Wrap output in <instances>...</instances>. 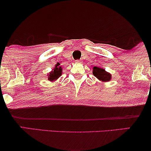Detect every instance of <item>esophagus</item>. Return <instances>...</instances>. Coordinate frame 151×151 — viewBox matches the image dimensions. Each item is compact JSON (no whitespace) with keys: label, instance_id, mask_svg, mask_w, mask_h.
<instances>
[{"label":"esophagus","instance_id":"34e87169","mask_svg":"<svg viewBox=\"0 0 151 151\" xmlns=\"http://www.w3.org/2000/svg\"><path fill=\"white\" fill-rule=\"evenodd\" d=\"M76 63H78V64H80L82 63L81 60H76Z\"/></svg>","mask_w":151,"mask_h":151}]
</instances>
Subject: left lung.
I'll use <instances>...</instances> for the list:
<instances>
[{
	"label": "left lung",
	"instance_id": "8db88e82",
	"mask_svg": "<svg viewBox=\"0 0 151 151\" xmlns=\"http://www.w3.org/2000/svg\"><path fill=\"white\" fill-rule=\"evenodd\" d=\"M93 70V74L94 76H96L97 78H98L99 80H102L103 82H107L111 80V74L105 71V70L104 69H102V68L94 67Z\"/></svg>",
	"mask_w": 151,
	"mask_h": 151
}]
</instances>
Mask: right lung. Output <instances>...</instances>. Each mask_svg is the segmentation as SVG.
I'll return each mask as SVG.
<instances>
[{
  "mask_svg": "<svg viewBox=\"0 0 151 151\" xmlns=\"http://www.w3.org/2000/svg\"><path fill=\"white\" fill-rule=\"evenodd\" d=\"M60 64L58 63L55 65V67L53 69V71L50 72L48 74V80L50 81H53V80H56L62 74V67H59Z\"/></svg>",
  "mask_w": 151,
  "mask_h": 151,
  "instance_id": "right-lung-1",
  "label": "right lung"
}]
</instances>
